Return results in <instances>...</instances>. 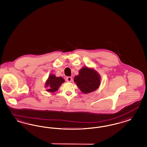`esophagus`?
<instances>
[{
  "label": "esophagus",
  "instance_id": "1",
  "mask_svg": "<svg viewBox=\"0 0 147 147\" xmlns=\"http://www.w3.org/2000/svg\"><path fill=\"white\" fill-rule=\"evenodd\" d=\"M72 80V78L71 77H67L66 78V81L68 82H71Z\"/></svg>",
  "mask_w": 147,
  "mask_h": 147
}]
</instances>
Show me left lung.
<instances>
[{
	"mask_svg": "<svg viewBox=\"0 0 147 147\" xmlns=\"http://www.w3.org/2000/svg\"><path fill=\"white\" fill-rule=\"evenodd\" d=\"M75 82L81 91L88 94L96 90L100 85V76L95 70L83 67L79 71V75L74 78Z\"/></svg>",
	"mask_w": 147,
	"mask_h": 147,
	"instance_id": "1",
	"label": "left lung"
}]
</instances>
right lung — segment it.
<instances>
[{
    "mask_svg": "<svg viewBox=\"0 0 147 147\" xmlns=\"http://www.w3.org/2000/svg\"><path fill=\"white\" fill-rule=\"evenodd\" d=\"M65 81L64 78L61 77H58L53 74H51L49 77L47 81L46 82L45 87H48L49 89H47V92H55L58 90L59 87Z\"/></svg>",
    "mask_w": 147,
    "mask_h": 147,
    "instance_id": "add662e5",
    "label": "right lung"
}]
</instances>
